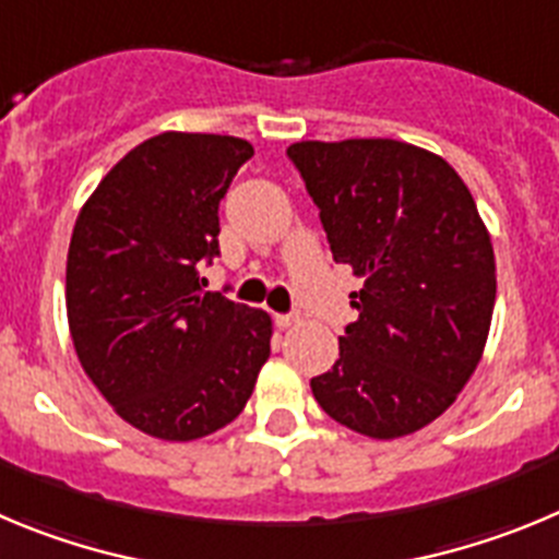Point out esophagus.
Instances as JSON below:
<instances>
[{"label": "esophagus", "mask_w": 559, "mask_h": 559, "mask_svg": "<svg viewBox=\"0 0 559 559\" xmlns=\"http://www.w3.org/2000/svg\"><path fill=\"white\" fill-rule=\"evenodd\" d=\"M300 323V314L298 311H289V314H275V325L278 329H289V325Z\"/></svg>", "instance_id": "1"}]
</instances>
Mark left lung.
<instances>
[{
    "mask_svg": "<svg viewBox=\"0 0 559 559\" xmlns=\"http://www.w3.org/2000/svg\"><path fill=\"white\" fill-rule=\"evenodd\" d=\"M320 209L334 261L365 281L340 359L311 379L336 424L373 440L429 426L474 376L496 304V259L449 160L395 139L286 150Z\"/></svg>",
    "mask_w": 559,
    "mask_h": 559,
    "instance_id": "obj_1",
    "label": "left lung"
}]
</instances>
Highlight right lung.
Segmentation results:
<instances>
[{
    "label": "right lung",
    "instance_id": "add662e5",
    "mask_svg": "<svg viewBox=\"0 0 559 559\" xmlns=\"http://www.w3.org/2000/svg\"><path fill=\"white\" fill-rule=\"evenodd\" d=\"M253 147L160 133L130 150L80 209L67 259L74 350L117 415L158 440L228 426L270 356L267 311L203 292L219 200Z\"/></svg>",
    "mask_w": 559,
    "mask_h": 559
}]
</instances>
